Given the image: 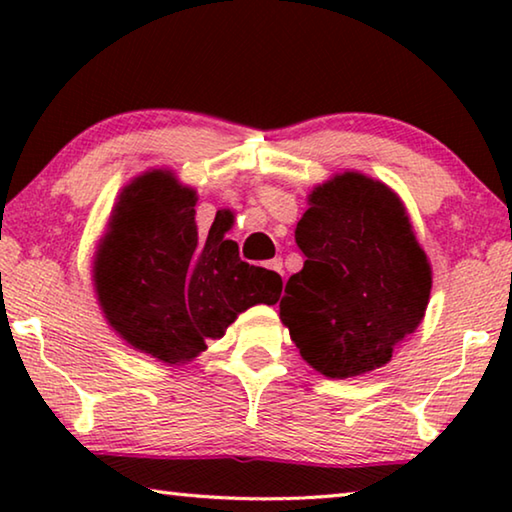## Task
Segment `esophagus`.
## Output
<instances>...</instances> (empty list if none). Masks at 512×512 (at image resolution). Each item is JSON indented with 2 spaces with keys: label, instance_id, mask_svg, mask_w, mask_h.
Masks as SVG:
<instances>
[{
  "label": "esophagus",
  "instance_id": "34e87169",
  "mask_svg": "<svg viewBox=\"0 0 512 512\" xmlns=\"http://www.w3.org/2000/svg\"><path fill=\"white\" fill-rule=\"evenodd\" d=\"M268 271H273V273H277V275H282L284 277V271H282V259L280 257H275V259H268V262L264 264Z\"/></svg>",
  "mask_w": 512,
  "mask_h": 512
}]
</instances>
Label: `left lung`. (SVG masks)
<instances>
[{"label": "left lung", "instance_id": "8db88e82", "mask_svg": "<svg viewBox=\"0 0 512 512\" xmlns=\"http://www.w3.org/2000/svg\"><path fill=\"white\" fill-rule=\"evenodd\" d=\"M296 228L305 253L280 300V320L311 368L329 379L386 366L422 323L431 264L402 198L359 171L336 173L307 196Z\"/></svg>", "mask_w": 512, "mask_h": 512}]
</instances>
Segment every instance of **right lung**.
<instances>
[{
  "mask_svg": "<svg viewBox=\"0 0 512 512\" xmlns=\"http://www.w3.org/2000/svg\"><path fill=\"white\" fill-rule=\"evenodd\" d=\"M196 189L171 169H149L117 196L92 262V284L108 325L133 350L183 366L221 339L241 311L275 305L280 275L241 262L225 239L232 212L196 228Z\"/></svg>",
  "mask_w": 512,
  "mask_h": 512,
  "instance_id": "right-lung-1",
  "label": "right lung"
}]
</instances>
